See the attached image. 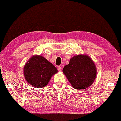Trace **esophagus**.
Here are the masks:
<instances>
[{"instance_id": "1", "label": "esophagus", "mask_w": 121, "mask_h": 121, "mask_svg": "<svg viewBox=\"0 0 121 121\" xmlns=\"http://www.w3.org/2000/svg\"><path fill=\"white\" fill-rule=\"evenodd\" d=\"M57 69H58L59 72H61V71L62 70V67L61 66H58Z\"/></svg>"}]
</instances>
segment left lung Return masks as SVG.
<instances>
[{"label": "left lung", "mask_w": 121, "mask_h": 121, "mask_svg": "<svg viewBox=\"0 0 121 121\" xmlns=\"http://www.w3.org/2000/svg\"><path fill=\"white\" fill-rule=\"evenodd\" d=\"M63 73L73 87L77 89L89 87L97 76V69L88 56L79 55L70 59L69 63L63 69Z\"/></svg>", "instance_id": "left-lung-1"}]
</instances>
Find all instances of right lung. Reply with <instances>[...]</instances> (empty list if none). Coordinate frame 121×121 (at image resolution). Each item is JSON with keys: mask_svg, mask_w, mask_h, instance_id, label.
I'll return each instance as SVG.
<instances>
[{"mask_svg": "<svg viewBox=\"0 0 121 121\" xmlns=\"http://www.w3.org/2000/svg\"><path fill=\"white\" fill-rule=\"evenodd\" d=\"M57 72V69L53 65L40 55L31 57L23 69L26 81L37 88H42L47 85L51 77Z\"/></svg>", "mask_w": 121, "mask_h": 121, "instance_id": "1", "label": "right lung"}]
</instances>
